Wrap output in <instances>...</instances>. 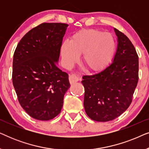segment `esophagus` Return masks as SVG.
Returning <instances> with one entry per match:
<instances>
[{"instance_id": "1", "label": "esophagus", "mask_w": 149, "mask_h": 149, "mask_svg": "<svg viewBox=\"0 0 149 149\" xmlns=\"http://www.w3.org/2000/svg\"><path fill=\"white\" fill-rule=\"evenodd\" d=\"M79 81V78L74 74H70L69 75V81H70V84H73V83L77 82Z\"/></svg>"}]
</instances>
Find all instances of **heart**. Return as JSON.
<instances>
[{
  "mask_svg": "<svg viewBox=\"0 0 149 149\" xmlns=\"http://www.w3.org/2000/svg\"><path fill=\"white\" fill-rule=\"evenodd\" d=\"M115 49L112 34L100 30H82L65 40L61 54L65 66L70 68L83 54V62L89 70L97 71L107 66Z\"/></svg>",
  "mask_w": 149,
  "mask_h": 149,
  "instance_id": "1",
  "label": "heart"
}]
</instances>
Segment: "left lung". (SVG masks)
Returning a JSON list of instances; mask_svg holds the SVG:
<instances>
[{"mask_svg":"<svg viewBox=\"0 0 149 149\" xmlns=\"http://www.w3.org/2000/svg\"><path fill=\"white\" fill-rule=\"evenodd\" d=\"M118 46L113 62L96 74L84 75V108L93 121L106 122L128 109L138 81L139 62L136 49L123 32L115 28Z\"/></svg>","mask_w":149,"mask_h":149,"instance_id":"left-lung-1","label":"left lung"}]
</instances>
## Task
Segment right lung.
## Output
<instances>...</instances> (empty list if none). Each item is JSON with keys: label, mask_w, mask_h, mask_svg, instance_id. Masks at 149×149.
I'll use <instances>...</instances> for the list:
<instances>
[{"label": "right lung", "mask_w": 149, "mask_h": 149, "mask_svg": "<svg viewBox=\"0 0 149 149\" xmlns=\"http://www.w3.org/2000/svg\"><path fill=\"white\" fill-rule=\"evenodd\" d=\"M68 24H40L24 35L13 54L12 81L18 101L34 119L48 121L62 110L68 74L58 68Z\"/></svg>", "instance_id": "right-lung-1"}]
</instances>
